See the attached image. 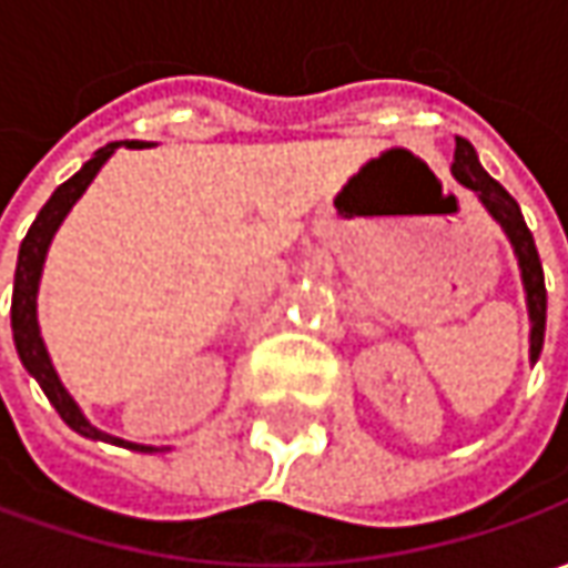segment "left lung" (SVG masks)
<instances>
[{"label":"left lung","mask_w":568,"mask_h":568,"mask_svg":"<svg viewBox=\"0 0 568 568\" xmlns=\"http://www.w3.org/2000/svg\"><path fill=\"white\" fill-rule=\"evenodd\" d=\"M452 173H455V180L462 186L474 189L480 195V202L487 205V211L499 221V227L506 230V236L513 240L518 265H521L525 294H528V313H531V363H535L540 357V347H544V325H547V287H544V268H540L535 236H531V230H528L525 217H521L518 202L480 166L477 151L462 135L455 139V164H452Z\"/></svg>","instance_id":"1"}]
</instances>
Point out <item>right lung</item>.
<instances>
[{
  "instance_id": "right-lung-1",
  "label": "right lung",
  "mask_w": 568,
  "mask_h": 568,
  "mask_svg": "<svg viewBox=\"0 0 568 568\" xmlns=\"http://www.w3.org/2000/svg\"><path fill=\"white\" fill-rule=\"evenodd\" d=\"M120 148V142L100 148L98 154L88 161V164L78 170L72 180H65L62 186L55 189L50 195V202L40 207V214L33 217L28 236L21 240V250H18V265H14V291H11V335H14V347H18V357L24 363V369L31 373L33 379L40 382L43 395L50 398L59 417L72 426L75 433L88 436V439H103V443H116V446L132 448V452H154L148 446H132V443H122L116 436H106L100 433L98 426H91L84 420V414L78 410V404L72 402V395L62 388V382L55 376L50 354L43 347L40 338V328H37V284H40V272H43V258H47V246L53 240L55 227L62 224V217L69 214V207L75 205L81 199V192L88 189V183L98 176V170L103 161ZM125 148H144L142 142H125Z\"/></svg>"
}]
</instances>
